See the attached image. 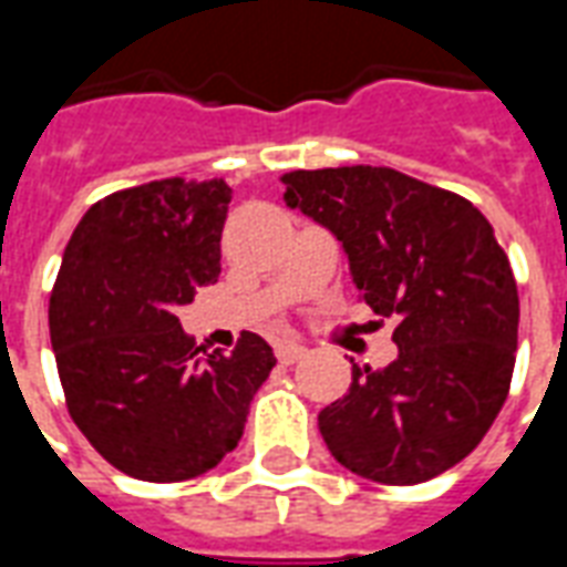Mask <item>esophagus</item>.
I'll list each match as a JSON object with an SVG mask.
<instances>
[{"mask_svg":"<svg viewBox=\"0 0 567 567\" xmlns=\"http://www.w3.org/2000/svg\"><path fill=\"white\" fill-rule=\"evenodd\" d=\"M307 352H309L307 346L291 343V340L276 349V355H279V361H282V364H295V361H300V358H307Z\"/></svg>","mask_w":567,"mask_h":567,"instance_id":"obj_1","label":"esophagus"}]
</instances>
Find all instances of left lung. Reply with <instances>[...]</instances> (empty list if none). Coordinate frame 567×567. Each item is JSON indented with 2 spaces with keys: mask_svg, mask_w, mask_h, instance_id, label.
Masks as SVG:
<instances>
[{
  "mask_svg": "<svg viewBox=\"0 0 567 567\" xmlns=\"http://www.w3.org/2000/svg\"><path fill=\"white\" fill-rule=\"evenodd\" d=\"M285 203L328 227L358 297L398 319V358L352 361L349 392L319 413L337 462L385 486L450 471L486 437L511 392L519 295L486 215L389 166L295 169Z\"/></svg>",
  "mask_w": 567,
  "mask_h": 567,
  "instance_id": "left-lung-1",
  "label": "left lung"
}]
</instances>
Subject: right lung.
<instances>
[{"label":"right lung","mask_w":567,"mask_h":567,"mask_svg":"<svg viewBox=\"0 0 567 567\" xmlns=\"http://www.w3.org/2000/svg\"><path fill=\"white\" fill-rule=\"evenodd\" d=\"M230 187L161 178L84 212L51 291V346L72 422L136 480L182 483L236 450L248 404L276 368L243 331L199 355L175 309L218 282Z\"/></svg>","instance_id":"right-lung-1"}]
</instances>
